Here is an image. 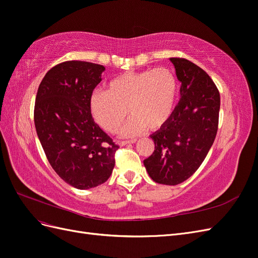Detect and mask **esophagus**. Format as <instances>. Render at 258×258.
<instances>
[{
	"instance_id": "obj_1",
	"label": "esophagus",
	"mask_w": 258,
	"mask_h": 258,
	"mask_svg": "<svg viewBox=\"0 0 258 258\" xmlns=\"http://www.w3.org/2000/svg\"><path fill=\"white\" fill-rule=\"evenodd\" d=\"M137 141V139H132V140H127V141H120L119 145L123 146V145H127V144H132Z\"/></svg>"
}]
</instances>
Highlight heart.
<instances>
[{
	"mask_svg": "<svg viewBox=\"0 0 258 258\" xmlns=\"http://www.w3.org/2000/svg\"><path fill=\"white\" fill-rule=\"evenodd\" d=\"M178 92L175 74L167 68L128 72L115 77L106 91L97 90L90 99L93 118L106 132L115 134L134 115L121 131L132 137L145 130H157L172 116Z\"/></svg>",
	"mask_w": 258,
	"mask_h": 258,
	"instance_id": "heart-1",
	"label": "heart"
}]
</instances>
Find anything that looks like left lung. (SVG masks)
<instances>
[{"label": "left lung", "mask_w": 258, "mask_h": 258, "mask_svg": "<svg viewBox=\"0 0 258 258\" xmlns=\"http://www.w3.org/2000/svg\"><path fill=\"white\" fill-rule=\"evenodd\" d=\"M182 83L181 100L169 121L151 136L155 151L144 160L153 181L177 185L204 162L218 128L221 97L212 79L184 58H170Z\"/></svg>", "instance_id": "obj_1"}]
</instances>
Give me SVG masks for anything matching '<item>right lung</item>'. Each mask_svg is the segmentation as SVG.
I'll return each mask as SVG.
<instances>
[{"label": "right lung", "mask_w": 258, "mask_h": 258, "mask_svg": "<svg viewBox=\"0 0 258 258\" xmlns=\"http://www.w3.org/2000/svg\"><path fill=\"white\" fill-rule=\"evenodd\" d=\"M105 68L70 60L54 66L38 86L34 123L50 166L77 189L103 184L119 146L92 118L90 99Z\"/></svg>", "instance_id": "right-lung-1"}]
</instances>
